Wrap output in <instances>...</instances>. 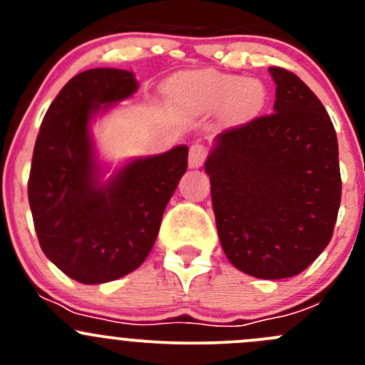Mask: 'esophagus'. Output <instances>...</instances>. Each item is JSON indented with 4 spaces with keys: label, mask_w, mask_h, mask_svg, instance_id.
<instances>
[{
    "label": "esophagus",
    "mask_w": 365,
    "mask_h": 365,
    "mask_svg": "<svg viewBox=\"0 0 365 365\" xmlns=\"http://www.w3.org/2000/svg\"><path fill=\"white\" fill-rule=\"evenodd\" d=\"M208 155V150H206L205 145L201 143H194L189 150V168L190 169H197L203 165V162Z\"/></svg>",
    "instance_id": "obj_1"
}]
</instances>
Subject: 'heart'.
I'll use <instances>...</instances> for the list:
<instances>
[{"mask_svg": "<svg viewBox=\"0 0 365 365\" xmlns=\"http://www.w3.org/2000/svg\"><path fill=\"white\" fill-rule=\"evenodd\" d=\"M176 93L200 108L227 106V111L235 118L251 116L264 102V88L259 81L210 70L189 73L180 79Z\"/></svg>", "mask_w": 365, "mask_h": 365, "instance_id": "obj_1", "label": "heart"}]
</instances>
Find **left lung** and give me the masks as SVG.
<instances>
[{
  "label": "left lung",
  "mask_w": 365,
  "mask_h": 365,
  "mask_svg": "<svg viewBox=\"0 0 365 365\" xmlns=\"http://www.w3.org/2000/svg\"><path fill=\"white\" fill-rule=\"evenodd\" d=\"M274 113L219 134L205 171L220 245L257 279L304 272L332 238L341 205L337 135L319 98L270 67Z\"/></svg>",
  "instance_id": "1"
}]
</instances>
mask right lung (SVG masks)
<instances>
[{"instance_id":"add662e5","label":"right lung","mask_w":365,"mask_h":365,"mask_svg":"<svg viewBox=\"0 0 365 365\" xmlns=\"http://www.w3.org/2000/svg\"><path fill=\"white\" fill-rule=\"evenodd\" d=\"M121 68H91L68 81L40 125L28 200L43 254L83 284L130 274L148 257L162 215L187 171L189 148L135 157L109 171L91 123L138 91Z\"/></svg>"}]
</instances>
